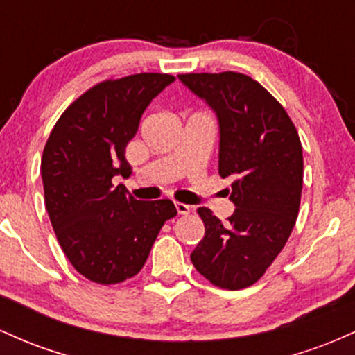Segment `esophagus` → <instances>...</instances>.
<instances>
[{
  "label": "esophagus",
  "instance_id": "1",
  "mask_svg": "<svg viewBox=\"0 0 355 355\" xmlns=\"http://www.w3.org/2000/svg\"><path fill=\"white\" fill-rule=\"evenodd\" d=\"M175 209H177L178 215H189L191 207L187 205V203H182V202H175Z\"/></svg>",
  "mask_w": 355,
  "mask_h": 355
}]
</instances>
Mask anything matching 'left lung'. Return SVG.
I'll use <instances>...</instances> for the list:
<instances>
[{"instance_id": "1", "label": "left lung", "mask_w": 355, "mask_h": 355, "mask_svg": "<svg viewBox=\"0 0 355 355\" xmlns=\"http://www.w3.org/2000/svg\"><path fill=\"white\" fill-rule=\"evenodd\" d=\"M185 87L209 103L220 126L218 173L235 203L227 222L200 207L205 235L193 267L220 288L254 285L282 252L299 215L304 157L282 105L259 81L237 71L185 73Z\"/></svg>"}]
</instances>
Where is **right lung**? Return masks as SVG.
Instances as JSON below:
<instances>
[{
  "mask_svg": "<svg viewBox=\"0 0 355 355\" xmlns=\"http://www.w3.org/2000/svg\"><path fill=\"white\" fill-rule=\"evenodd\" d=\"M175 76L137 73L78 96L53 126L42 157L44 205L76 272L101 285L141 270L158 232L177 215L172 200L141 202L113 185L130 177L125 148L140 118Z\"/></svg>",
  "mask_w": 355,
  "mask_h": 355,
  "instance_id": "1",
  "label": "right lung"
}]
</instances>
